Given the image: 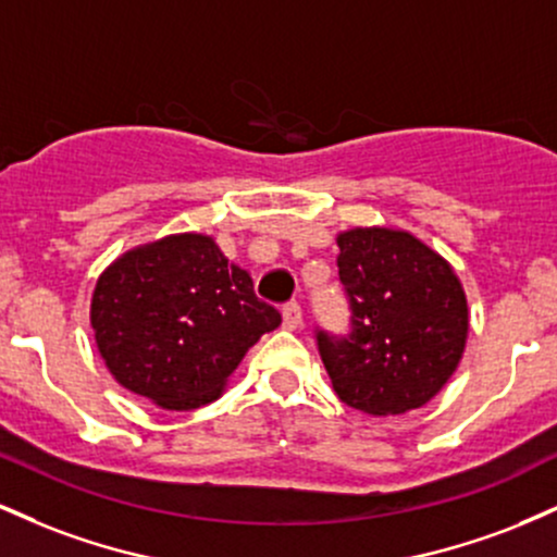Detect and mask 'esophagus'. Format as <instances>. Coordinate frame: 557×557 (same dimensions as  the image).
Wrapping results in <instances>:
<instances>
[{"label":"esophagus","mask_w":557,"mask_h":557,"mask_svg":"<svg viewBox=\"0 0 557 557\" xmlns=\"http://www.w3.org/2000/svg\"><path fill=\"white\" fill-rule=\"evenodd\" d=\"M304 324V311H300L298 304H287L283 309V327L285 330H298Z\"/></svg>","instance_id":"obj_1"}]
</instances>
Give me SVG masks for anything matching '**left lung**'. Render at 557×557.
<instances>
[{"label":"left lung","mask_w":557,"mask_h":557,"mask_svg":"<svg viewBox=\"0 0 557 557\" xmlns=\"http://www.w3.org/2000/svg\"><path fill=\"white\" fill-rule=\"evenodd\" d=\"M335 240L354 330L345 341L317 337L332 387L369 417L417 411L463 359L469 300L461 277L411 230L359 225Z\"/></svg>","instance_id":"left-lung-1"}]
</instances>
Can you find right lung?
<instances>
[{
    "label": "right lung",
    "instance_id": "right-lung-1",
    "mask_svg": "<svg viewBox=\"0 0 557 557\" xmlns=\"http://www.w3.org/2000/svg\"><path fill=\"white\" fill-rule=\"evenodd\" d=\"M88 317L114 382L164 411L220 398L248 348L283 322L207 233L120 253L96 280Z\"/></svg>",
    "mask_w": 557,
    "mask_h": 557
}]
</instances>
